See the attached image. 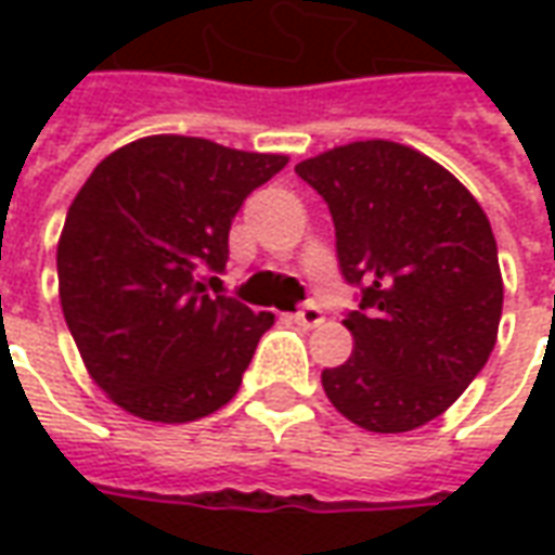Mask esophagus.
I'll return each mask as SVG.
<instances>
[{
    "label": "esophagus",
    "mask_w": 555,
    "mask_h": 555,
    "mask_svg": "<svg viewBox=\"0 0 555 555\" xmlns=\"http://www.w3.org/2000/svg\"><path fill=\"white\" fill-rule=\"evenodd\" d=\"M294 321H297V324H300V326H318V324H321V321H324V314H321V309H318V306H312V302H306L300 312L294 314Z\"/></svg>",
    "instance_id": "1"
}]
</instances>
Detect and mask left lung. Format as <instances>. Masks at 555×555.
<instances>
[{"instance_id": "8db88e82", "label": "left lung", "mask_w": 555, "mask_h": 555, "mask_svg": "<svg viewBox=\"0 0 555 555\" xmlns=\"http://www.w3.org/2000/svg\"><path fill=\"white\" fill-rule=\"evenodd\" d=\"M330 205L341 276L362 285L330 404L374 434H404L452 408L496 345L502 273L476 195L422 151L389 139L330 147L294 166Z\"/></svg>"}]
</instances>
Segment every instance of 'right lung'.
<instances>
[{
	"label": "right lung",
	"instance_id": "add662e5",
	"mask_svg": "<svg viewBox=\"0 0 555 555\" xmlns=\"http://www.w3.org/2000/svg\"><path fill=\"white\" fill-rule=\"evenodd\" d=\"M285 154L198 137H142L98 163L67 207L59 300L91 380L130 416L181 425L241 389L273 314L207 297L243 198Z\"/></svg>",
	"mask_w": 555,
	"mask_h": 555
}]
</instances>
